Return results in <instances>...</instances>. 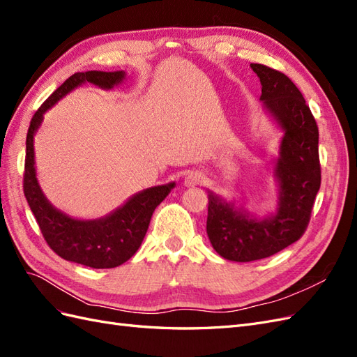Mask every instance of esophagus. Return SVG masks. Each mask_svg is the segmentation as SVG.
<instances>
[{
  "label": "esophagus",
  "mask_w": 357,
  "mask_h": 357,
  "mask_svg": "<svg viewBox=\"0 0 357 357\" xmlns=\"http://www.w3.org/2000/svg\"><path fill=\"white\" fill-rule=\"evenodd\" d=\"M204 181H205V176L201 171H190L185 178V185L186 186H198V185H202Z\"/></svg>",
  "instance_id": "1"
}]
</instances>
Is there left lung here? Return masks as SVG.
Masks as SVG:
<instances>
[{
  "mask_svg": "<svg viewBox=\"0 0 357 357\" xmlns=\"http://www.w3.org/2000/svg\"><path fill=\"white\" fill-rule=\"evenodd\" d=\"M262 84L264 109L284 132L275 160L277 211L259 219L210 192L207 234L213 248L234 262L269 257L304 235L320 189L319 128L316 119L286 74L250 63Z\"/></svg>",
  "mask_w": 357,
  "mask_h": 357,
  "instance_id": "8db88e82",
  "label": "left lung"
}]
</instances>
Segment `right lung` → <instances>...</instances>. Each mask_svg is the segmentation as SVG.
<instances>
[{"label": "right lung", "mask_w": 357, "mask_h": 357, "mask_svg": "<svg viewBox=\"0 0 357 357\" xmlns=\"http://www.w3.org/2000/svg\"><path fill=\"white\" fill-rule=\"evenodd\" d=\"M125 79V71L75 73L63 82L32 116L26 134L24 193L49 247L70 262L96 269L116 268L131 259L142 245L150 219L176 183L149 188L135 193L122 207L101 219L80 220L53 207L43 193L36 172L34 135L50 107L83 83L112 89Z\"/></svg>", "instance_id": "obj_1"}]
</instances>
